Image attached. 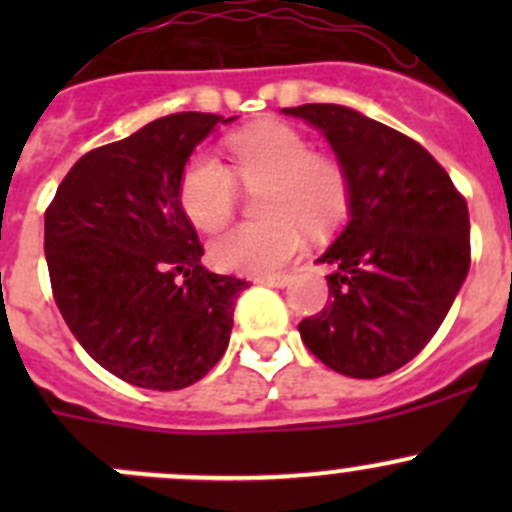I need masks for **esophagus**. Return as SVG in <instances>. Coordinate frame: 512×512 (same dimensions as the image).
<instances>
[{
    "instance_id": "obj_1",
    "label": "esophagus",
    "mask_w": 512,
    "mask_h": 512,
    "mask_svg": "<svg viewBox=\"0 0 512 512\" xmlns=\"http://www.w3.org/2000/svg\"><path fill=\"white\" fill-rule=\"evenodd\" d=\"M255 282H260V285H272V287H285L289 282V275L287 272H277V275H267V277H257Z\"/></svg>"
}]
</instances>
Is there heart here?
<instances>
[{"mask_svg": "<svg viewBox=\"0 0 512 512\" xmlns=\"http://www.w3.org/2000/svg\"><path fill=\"white\" fill-rule=\"evenodd\" d=\"M230 168L210 153L185 163L178 198L198 230H223L240 200V188L260 193L267 220L232 227L210 245L215 267L242 275H270L287 265L304 245V227L322 235L334 230L349 210V175L337 158L314 153L312 143L285 123H260L225 141Z\"/></svg>", "mask_w": 512, "mask_h": 512, "instance_id": "heart-1", "label": "heart"}]
</instances>
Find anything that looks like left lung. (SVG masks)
<instances>
[{"mask_svg": "<svg viewBox=\"0 0 512 512\" xmlns=\"http://www.w3.org/2000/svg\"><path fill=\"white\" fill-rule=\"evenodd\" d=\"M322 128L349 175V223L319 257L329 302L299 322L329 369L376 379L409 364L471 267V220L451 175L414 138L337 103L282 108Z\"/></svg>", "mask_w": 512, "mask_h": 512, "instance_id": "left-lung-1", "label": "left lung"}]
</instances>
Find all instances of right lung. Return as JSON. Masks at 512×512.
I'll use <instances>...</instances> for the list:
<instances>
[{
	"mask_svg": "<svg viewBox=\"0 0 512 512\" xmlns=\"http://www.w3.org/2000/svg\"><path fill=\"white\" fill-rule=\"evenodd\" d=\"M218 113L156 118L74 163L44 215L51 292L81 347L141 389L203 379L225 354L247 282L215 275L178 198Z\"/></svg>",
	"mask_w": 512,
	"mask_h": 512,
	"instance_id": "1",
	"label": "right lung"
}]
</instances>
